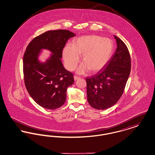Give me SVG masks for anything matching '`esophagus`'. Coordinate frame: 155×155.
I'll list each match as a JSON object with an SVG mask.
<instances>
[{
  "label": "esophagus",
  "mask_w": 155,
  "mask_h": 155,
  "mask_svg": "<svg viewBox=\"0 0 155 155\" xmlns=\"http://www.w3.org/2000/svg\"><path fill=\"white\" fill-rule=\"evenodd\" d=\"M80 78V77H77V76H74V79L75 81H76V80H78Z\"/></svg>",
  "instance_id": "34e87169"
}]
</instances>
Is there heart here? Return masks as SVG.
I'll list each match as a JSON object with an SVG mask.
<instances>
[{
    "instance_id": "obj_1",
    "label": "heart",
    "mask_w": 155,
    "mask_h": 155,
    "mask_svg": "<svg viewBox=\"0 0 155 155\" xmlns=\"http://www.w3.org/2000/svg\"><path fill=\"white\" fill-rule=\"evenodd\" d=\"M113 44L110 39L96 35L79 37L73 45L67 44L63 50L64 65L69 71H73L82 56L83 62L77 70V73L85 74L101 70L110 58Z\"/></svg>"
}]
</instances>
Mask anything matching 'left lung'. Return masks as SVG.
<instances>
[{
	"mask_svg": "<svg viewBox=\"0 0 155 155\" xmlns=\"http://www.w3.org/2000/svg\"><path fill=\"white\" fill-rule=\"evenodd\" d=\"M114 37L117 49L104 70L86 78L88 102L97 110L107 109L118 102L131 71L128 49L119 38Z\"/></svg>",
	"mask_w": 155,
	"mask_h": 155,
	"instance_id": "8db88e82",
	"label": "left lung"
}]
</instances>
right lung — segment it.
<instances>
[{
	"instance_id": "1",
	"label": "right lung",
	"mask_w": 155,
	"mask_h": 155,
	"mask_svg": "<svg viewBox=\"0 0 155 155\" xmlns=\"http://www.w3.org/2000/svg\"><path fill=\"white\" fill-rule=\"evenodd\" d=\"M75 34L68 30L48 31L35 38L23 57L24 82L30 96L41 107L54 110L66 100L67 89L74 83L73 74L64 67L61 59L67 41ZM42 49L51 52L45 62L38 57Z\"/></svg>"
}]
</instances>
